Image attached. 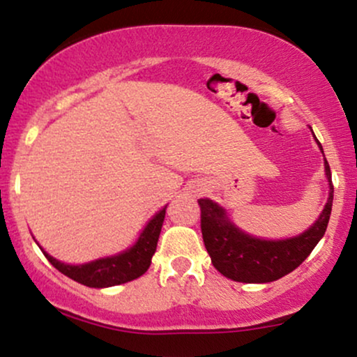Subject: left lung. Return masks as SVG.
<instances>
[{
	"instance_id": "8db88e82",
	"label": "left lung",
	"mask_w": 357,
	"mask_h": 357,
	"mask_svg": "<svg viewBox=\"0 0 357 357\" xmlns=\"http://www.w3.org/2000/svg\"><path fill=\"white\" fill-rule=\"evenodd\" d=\"M314 135V132H312ZM314 140L322 146L314 135ZM324 153V152H322ZM324 172L329 185V197L324 208L309 229L299 236L287 238H261L237 227L222 205L211 199H199L202 212V237L211 261L227 279L245 284H266L278 280L303 264L317 242L324 237L333 211V180L329 163L324 157Z\"/></svg>"
}]
</instances>
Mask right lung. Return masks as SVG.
Here are the masks:
<instances>
[{"label": "right lung", "instance_id": "1", "mask_svg": "<svg viewBox=\"0 0 357 357\" xmlns=\"http://www.w3.org/2000/svg\"><path fill=\"white\" fill-rule=\"evenodd\" d=\"M165 211L167 205L146 222L144 230L138 234L137 241L128 249L121 250L119 254L107 255V257L95 259V261L90 262H61L58 259H54L53 255L45 252L43 247L38 244L36 241L35 242L54 269L60 271L66 278L77 280L78 284L95 289L120 286V284L138 279L149 271L155 250H157V242L158 236H160L163 219H165Z\"/></svg>", "mask_w": 357, "mask_h": 357}]
</instances>
